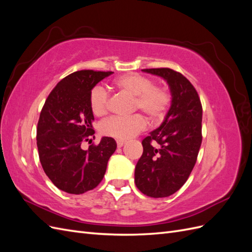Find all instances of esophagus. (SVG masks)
<instances>
[{"instance_id":"esophagus-1","label":"esophagus","mask_w":252,"mask_h":252,"mask_svg":"<svg viewBox=\"0 0 252 252\" xmlns=\"http://www.w3.org/2000/svg\"><path fill=\"white\" fill-rule=\"evenodd\" d=\"M124 144H125V141H121V140H118V141H117V145H118L119 148H121L122 146H123Z\"/></svg>"}]
</instances>
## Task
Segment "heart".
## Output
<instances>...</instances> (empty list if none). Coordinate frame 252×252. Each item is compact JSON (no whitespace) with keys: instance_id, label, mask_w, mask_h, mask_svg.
<instances>
[{"instance_id":"b5f03b06","label":"heart","mask_w":252,"mask_h":252,"mask_svg":"<svg viewBox=\"0 0 252 252\" xmlns=\"http://www.w3.org/2000/svg\"><path fill=\"white\" fill-rule=\"evenodd\" d=\"M113 86L122 93L133 96L132 111L142 110L152 122L165 118L172 102L170 91L162 86H156L155 81L146 75L131 72L113 80ZM90 109L94 116H104L109 107V94L101 86L90 91ZM146 127V120L142 114L128 118L111 117L102 122L100 131L106 136L118 140H128L141 132Z\"/></svg>"}]
</instances>
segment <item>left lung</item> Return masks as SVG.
<instances>
[{
  "label": "left lung",
  "mask_w": 252,
  "mask_h": 252,
  "mask_svg": "<svg viewBox=\"0 0 252 252\" xmlns=\"http://www.w3.org/2000/svg\"><path fill=\"white\" fill-rule=\"evenodd\" d=\"M142 70L167 81L172 102L162 125L142 141L134 182L147 196L166 197L185 184L195 165L203 138V108L197 91L182 73L170 68Z\"/></svg>",
  "instance_id": "8db88e82"
}]
</instances>
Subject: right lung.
Masks as SVG:
<instances>
[{
	"label": "right lung",
	"mask_w": 252,
	"mask_h": 252,
	"mask_svg": "<svg viewBox=\"0 0 252 252\" xmlns=\"http://www.w3.org/2000/svg\"><path fill=\"white\" fill-rule=\"evenodd\" d=\"M112 71L80 70L67 75L51 90L40 113L36 145L43 169L59 189L81 194L95 188L104 178L108 159L117 149L104 136L87 150L83 142L94 138L90 91Z\"/></svg>",
	"instance_id": "add662e5"
}]
</instances>
